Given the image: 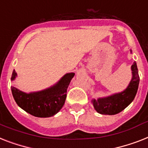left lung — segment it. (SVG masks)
Wrapping results in <instances>:
<instances>
[{
	"label": "left lung",
	"mask_w": 148,
	"mask_h": 148,
	"mask_svg": "<svg viewBox=\"0 0 148 148\" xmlns=\"http://www.w3.org/2000/svg\"><path fill=\"white\" fill-rule=\"evenodd\" d=\"M132 79L125 90L106 98L93 99V104L97 112L104 115H115L125 109L134 99L139 84V77L136 62L132 65Z\"/></svg>",
	"instance_id": "8db88e82"
}]
</instances>
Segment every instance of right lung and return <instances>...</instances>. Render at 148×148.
<instances>
[{
    "label": "right lung",
    "mask_w": 148,
    "mask_h": 148,
    "mask_svg": "<svg viewBox=\"0 0 148 148\" xmlns=\"http://www.w3.org/2000/svg\"><path fill=\"white\" fill-rule=\"evenodd\" d=\"M16 76L14 70L11 80H14ZM74 76V73L66 74L51 88L29 94L11 86L12 94L16 104L26 112L36 117H51L58 112L64 104L67 89Z\"/></svg>",
    "instance_id": "right-lung-1"
}]
</instances>
